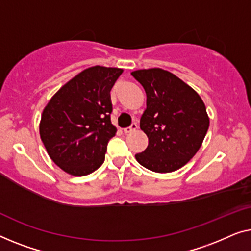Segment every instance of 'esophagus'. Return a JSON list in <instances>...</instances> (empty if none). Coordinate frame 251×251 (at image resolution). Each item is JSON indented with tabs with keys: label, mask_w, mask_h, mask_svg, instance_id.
Wrapping results in <instances>:
<instances>
[{
	"label": "esophagus",
	"mask_w": 251,
	"mask_h": 251,
	"mask_svg": "<svg viewBox=\"0 0 251 251\" xmlns=\"http://www.w3.org/2000/svg\"><path fill=\"white\" fill-rule=\"evenodd\" d=\"M136 128H137V124H136V123H132V124H130V126H128V127H126V128H124V133H125V134L132 133L133 130H135Z\"/></svg>",
	"instance_id": "34e87169"
}]
</instances>
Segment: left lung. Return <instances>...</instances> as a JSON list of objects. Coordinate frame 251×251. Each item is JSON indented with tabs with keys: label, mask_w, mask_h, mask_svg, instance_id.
Listing matches in <instances>:
<instances>
[{
	"label": "left lung",
	"mask_w": 251,
	"mask_h": 251,
	"mask_svg": "<svg viewBox=\"0 0 251 251\" xmlns=\"http://www.w3.org/2000/svg\"><path fill=\"white\" fill-rule=\"evenodd\" d=\"M132 76L147 94L140 127L149 139L136 160L152 172H174L195 156L206 136L209 118L203 101L178 77L160 68L136 70Z\"/></svg>",
	"instance_id": "8db88e82"
}]
</instances>
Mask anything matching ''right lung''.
I'll list each match as a JSON object with an SVG mask.
<instances>
[{"label": "right lung", "mask_w": 251, "mask_h": 251, "mask_svg": "<svg viewBox=\"0 0 251 251\" xmlns=\"http://www.w3.org/2000/svg\"><path fill=\"white\" fill-rule=\"evenodd\" d=\"M123 69L95 66L65 84L49 101L40 124L49 156L74 176L91 174L104 161L111 124L110 90Z\"/></svg>", "instance_id": "right-lung-1"}]
</instances>
